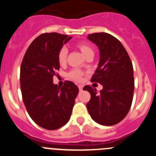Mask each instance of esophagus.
<instances>
[{"label": "esophagus", "instance_id": "obj_1", "mask_svg": "<svg viewBox=\"0 0 156 156\" xmlns=\"http://www.w3.org/2000/svg\"><path fill=\"white\" fill-rule=\"evenodd\" d=\"M78 87H79L80 91H82V90H83V85H78Z\"/></svg>", "mask_w": 156, "mask_h": 156}]
</instances>
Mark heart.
<instances>
[{"label":"heart","mask_w":156,"mask_h":156,"mask_svg":"<svg viewBox=\"0 0 156 156\" xmlns=\"http://www.w3.org/2000/svg\"><path fill=\"white\" fill-rule=\"evenodd\" d=\"M76 48L82 52V54L87 58H92L94 56V48L90 44L86 42H80L76 44ZM67 56H68V51L66 47H62L58 52V62L61 66H63L67 62ZM84 75V72L80 69H73L69 73L68 76L70 79L76 81H80L82 80L83 76Z\"/></svg>","instance_id":"heart-1"}]
</instances>
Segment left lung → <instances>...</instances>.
Returning <instances> with one entry per match:
<instances>
[{"label":"left lung","mask_w":156,"mask_h":156,"mask_svg":"<svg viewBox=\"0 0 156 156\" xmlns=\"http://www.w3.org/2000/svg\"><path fill=\"white\" fill-rule=\"evenodd\" d=\"M87 38L100 51L98 67L90 81L99 83L103 89L98 93L89 85L83 87L90 94L87 108L95 122L112 126L124 119L131 107L134 90L133 65L124 47L111 34L95 33Z\"/></svg>","instance_id":"8db88e82"}]
</instances>
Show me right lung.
Returning <instances> with one entry per match:
<instances>
[{
  "mask_svg": "<svg viewBox=\"0 0 156 156\" xmlns=\"http://www.w3.org/2000/svg\"><path fill=\"white\" fill-rule=\"evenodd\" d=\"M45 33L30 44L20 68V87L26 108L31 119L41 127L57 129L69 120L79 89L65 81L62 87L53 83L60 66L58 52L71 37Z\"/></svg>",
  "mask_w": 156,
  "mask_h": 156,
  "instance_id": "1",
  "label": "right lung"
}]
</instances>
